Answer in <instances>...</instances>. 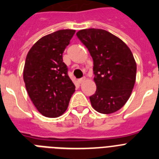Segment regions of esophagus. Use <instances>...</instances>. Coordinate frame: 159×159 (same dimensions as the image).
Listing matches in <instances>:
<instances>
[{
	"label": "esophagus",
	"instance_id": "1",
	"mask_svg": "<svg viewBox=\"0 0 159 159\" xmlns=\"http://www.w3.org/2000/svg\"><path fill=\"white\" fill-rule=\"evenodd\" d=\"M85 80H86V77H82V78H80V79H78V82L79 83H82V82H84Z\"/></svg>",
	"mask_w": 159,
	"mask_h": 159
}]
</instances>
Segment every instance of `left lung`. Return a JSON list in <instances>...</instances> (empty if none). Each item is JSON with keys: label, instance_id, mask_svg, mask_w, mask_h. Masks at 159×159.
<instances>
[{"label": "left lung", "instance_id": "1", "mask_svg": "<svg viewBox=\"0 0 159 159\" xmlns=\"http://www.w3.org/2000/svg\"><path fill=\"white\" fill-rule=\"evenodd\" d=\"M77 38L93 59L97 91L90 97L92 107L102 114L119 111L130 97L136 79V62L128 46L108 31L86 29Z\"/></svg>", "mask_w": 159, "mask_h": 159}]
</instances>
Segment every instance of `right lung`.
Instances as JSON below:
<instances>
[{"label":"right lung","mask_w":159,"mask_h":159,"mask_svg":"<svg viewBox=\"0 0 159 159\" xmlns=\"http://www.w3.org/2000/svg\"><path fill=\"white\" fill-rule=\"evenodd\" d=\"M74 30H61L42 37L26 56L23 77L33 104L43 116L56 118L64 113L75 86L67 75L62 53Z\"/></svg>","instance_id":"1"}]
</instances>
